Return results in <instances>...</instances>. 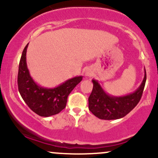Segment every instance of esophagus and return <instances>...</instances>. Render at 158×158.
I'll return each mask as SVG.
<instances>
[{"label": "esophagus", "instance_id": "1", "mask_svg": "<svg viewBox=\"0 0 158 158\" xmlns=\"http://www.w3.org/2000/svg\"><path fill=\"white\" fill-rule=\"evenodd\" d=\"M92 74H93V71H92L90 69H87L86 70H85V75L86 77H91Z\"/></svg>", "mask_w": 158, "mask_h": 158}]
</instances>
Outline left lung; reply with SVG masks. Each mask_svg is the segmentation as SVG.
I'll use <instances>...</instances> for the list:
<instances>
[{
    "mask_svg": "<svg viewBox=\"0 0 158 158\" xmlns=\"http://www.w3.org/2000/svg\"><path fill=\"white\" fill-rule=\"evenodd\" d=\"M144 77L135 91L121 97L107 94L99 81L92 79L93 90L88 98V108L94 116L101 119L111 120L123 118L129 113L140 100L146 81V69Z\"/></svg>",
    "mask_w": 158,
    "mask_h": 158,
    "instance_id": "obj_1",
    "label": "left lung"
}]
</instances>
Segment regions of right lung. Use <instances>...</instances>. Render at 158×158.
<instances>
[{
	"label": "right lung",
	"instance_id": "1",
	"mask_svg": "<svg viewBox=\"0 0 158 158\" xmlns=\"http://www.w3.org/2000/svg\"><path fill=\"white\" fill-rule=\"evenodd\" d=\"M27 44L19 63L18 85L21 97L32 111L41 117H48L59 114L65 108L70 92L82 80L81 76L65 81L55 88H44L33 80L27 64Z\"/></svg>",
	"mask_w": 158,
	"mask_h": 158
}]
</instances>
